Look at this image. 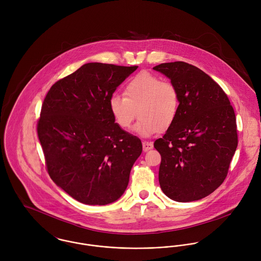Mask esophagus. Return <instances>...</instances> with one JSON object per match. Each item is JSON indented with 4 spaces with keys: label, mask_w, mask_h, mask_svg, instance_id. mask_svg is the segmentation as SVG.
<instances>
[{
    "label": "esophagus",
    "mask_w": 261,
    "mask_h": 261,
    "mask_svg": "<svg viewBox=\"0 0 261 261\" xmlns=\"http://www.w3.org/2000/svg\"><path fill=\"white\" fill-rule=\"evenodd\" d=\"M152 143L151 142H143V149L144 151H148L149 149H152Z\"/></svg>",
    "instance_id": "34e87169"
}]
</instances>
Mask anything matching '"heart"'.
I'll return each instance as SVG.
<instances>
[{"mask_svg":"<svg viewBox=\"0 0 261 261\" xmlns=\"http://www.w3.org/2000/svg\"><path fill=\"white\" fill-rule=\"evenodd\" d=\"M124 95L114 93L110 97L109 109L115 123L127 129L138 115L141 116L134 130L148 138L167 129L175 122L180 108L177 87L163 81L158 75L142 71L126 83Z\"/></svg>","mask_w":261,"mask_h":261,"instance_id":"1","label":"heart"}]
</instances>
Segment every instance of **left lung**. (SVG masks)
Masks as SVG:
<instances>
[{"mask_svg":"<svg viewBox=\"0 0 261 261\" xmlns=\"http://www.w3.org/2000/svg\"><path fill=\"white\" fill-rule=\"evenodd\" d=\"M152 69L167 76L180 95L175 122L153 144L162 156L160 186L174 201L200 200L227 176L238 144L234 110L223 89L196 66L176 61Z\"/></svg>","mask_w":261,"mask_h":261,"instance_id":"left-lung-1","label":"left lung"}]
</instances>
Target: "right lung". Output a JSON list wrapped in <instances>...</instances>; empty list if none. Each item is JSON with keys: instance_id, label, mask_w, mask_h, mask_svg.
I'll return each mask as SVG.
<instances>
[{"instance_id": "add662e5", "label": "right lung", "mask_w": 261, "mask_h": 261, "mask_svg": "<svg viewBox=\"0 0 261 261\" xmlns=\"http://www.w3.org/2000/svg\"><path fill=\"white\" fill-rule=\"evenodd\" d=\"M138 66L86 63L52 85L37 133L53 182L87 205L118 200L142 142L112 118L110 97Z\"/></svg>"}]
</instances>
